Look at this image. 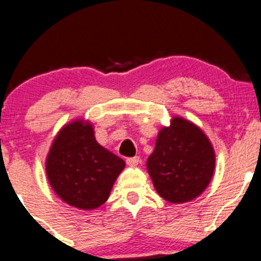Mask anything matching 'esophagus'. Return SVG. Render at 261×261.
Returning a JSON list of instances; mask_svg holds the SVG:
<instances>
[{"mask_svg": "<svg viewBox=\"0 0 261 261\" xmlns=\"http://www.w3.org/2000/svg\"><path fill=\"white\" fill-rule=\"evenodd\" d=\"M139 162H140V159H139V156L128 158V159L126 160V163H127L128 167H136V165L139 164Z\"/></svg>", "mask_w": 261, "mask_h": 261, "instance_id": "obj_1", "label": "esophagus"}]
</instances>
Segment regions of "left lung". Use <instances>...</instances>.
Wrapping results in <instances>:
<instances>
[{"label":"left lung","mask_w":261,"mask_h":261,"mask_svg":"<svg viewBox=\"0 0 261 261\" xmlns=\"http://www.w3.org/2000/svg\"><path fill=\"white\" fill-rule=\"evenodd\" d=\"M216 154L201 127L180 116L158 133L146 169L155 191L172 203H184L201 196L215 173Z\"/></svg>","instance_id":"obj_1"}]
</instances>
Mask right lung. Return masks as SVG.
I'll use <instances>...</instances> for the list:
<instances>
[{
	"label": "right lung",
	"mask_w": 261,
	"mask_h": 261,
	"mask_svg": "<svg viewBox=\"0 0 261 261\" xmlns=\"http://www.w3.org/2000/svg\"><path fill=\"white\" fill-rule=\"evenodd\" d=\"M125 162L99 145L93 125L77 118L65 123L53 140L45 160L49 184L69 206L91 211L109 199Z\"/></svg>",
	"instance_id": "1"
}]
</instances>
